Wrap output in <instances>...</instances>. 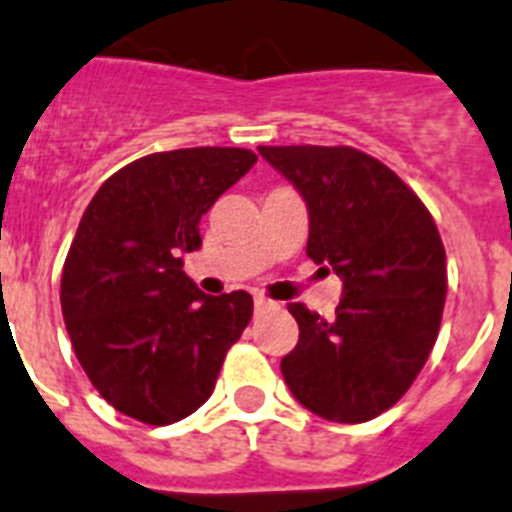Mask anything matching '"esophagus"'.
Masks as SVG:
<instances>
[{
    "instance_id": "34e87169",
    "label": "esophagus",
    "mask_w": 512,
    "mask_h": 512,
    "mask_svg": "<svg viewBox=\"0 0 512 512\" xmlns=\"http://www.w3.org/2000/svg\"><path fill=\"white\" fill-rule=\"evenodd\" d=\"M273 306H275L273 301L265 299V296H255V311H257V314H262V311H270Z\"/></svg>"
}]
</instances>
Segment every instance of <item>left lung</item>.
Returning a JSON list of instances; mask_svg holds the SVG:
<instances>
[{
    "mask_svg": "<svg viewBox=\"0 0 512 512\" xmlns=\"http://www.w3.org/2000/svg\"><path fill=\"white\" fill-rule=\"evenodd\" d=\"M309 208L306 255L337 273L327 322L288 304L299 342L281 361L288 389L332 422H366L417 379L446 304V250L422 201L353 146H257Z\"/></svg>",
    "mask_w": 512,
    "mask_h": 512,
    "instance_id": "obj_1",
    "label": "left lung"
}]
</instances>
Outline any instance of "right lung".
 <instances>
[{"label": "right lung", "mask_w": 512, "mask_h": 512, "mask_svg": "<svg viewBox=\"0 0 512 512\" xmlns=\"http://www.w3.org/2000/svg\"><path fill=\"white\" fill-rule=\"evenodd\" d=\"M250 149L157 151L102 182L61 273V311L100 397L146 425H170L211 397L252 296H206L182 273L203 213L250 172Z\"/></svg>", "instance_id": "right-lung-1"}]
</instances>
